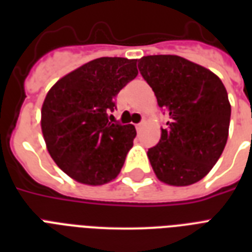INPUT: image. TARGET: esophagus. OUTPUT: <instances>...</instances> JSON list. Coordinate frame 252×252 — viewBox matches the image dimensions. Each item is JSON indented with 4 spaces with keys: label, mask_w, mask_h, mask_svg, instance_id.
<instances>
[{
    "label": "esophagus",
    "mask_w": 252,
    "mask_h": 252,
    "mask_svg": "<svg viewBox=\"0 0 252 252\" xmlns=\"http://www.w3.org/2000/svg\"><path fill=\"white\" fill-rule=\"evenodd\" d=\"M142 126H144V122L138 123V124H136V129H137V130H141V129H142Z\"/></svg>",
    "instance_id": "obj_1"
}]
</instances>
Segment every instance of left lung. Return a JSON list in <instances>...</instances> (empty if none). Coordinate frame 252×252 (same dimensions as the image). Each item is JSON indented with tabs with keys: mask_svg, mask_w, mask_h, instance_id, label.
Here are the masks:
<instances>
[{
	"mask_svg": "<svg viewBox=\"0 0 252 252\" xmlns=\"http://www.w3.org/2000/svg\"><path fill=\"white\" fill-rule=\"evenodd\" d=\"M138 70L168 115L161 140L148 150L161 182L189 186L203 179L226 145L231 107L215 73L172 55L144 56Z\"/></svg>",
	"mask_w": 252,
	"mask_h": 252,
	"instance_id": "obj_1",
	"label": "left lung"
}]
</instances>
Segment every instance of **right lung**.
<instances>
[{
	"mask_svg": "<svg viewBox=\"0 0 252 252\" xmlns=\"http://www.w3.org/2000/svg\"><path fill=\"white\" fill-rule=\"evenodd\" d=\"M137 60L100 57L53 85L41 107V130L56 165L77 182L108 183L119 175L136 129L111 123L119 91L138 74Z\"/></svg>",
	"mask_w": 252,
	"mask_h": 252,
	"instance_id": "obj_1",
	"label": "right lung"
}]
</instances>
